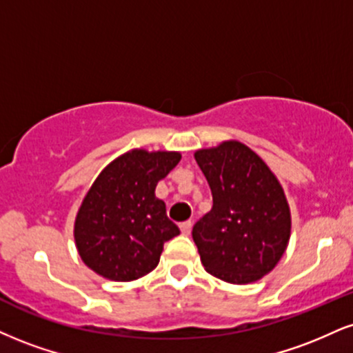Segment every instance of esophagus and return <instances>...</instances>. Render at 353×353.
Wrapping results in <instances>:
<instances>
[{
    "label": "esophagus",
    "instance_id": "34e87169",
    "mask_svg": "<svg viewBox=\"0 0 353 353\" xmlns=\"http://www.w3.org/2000/svg\"><path fill=\"white\" fill-rule=\"evenodd\" d=\"M181 232H182V235H190V232H192V223L190 222L181 223Z\"/></svg>",
    "mask_w": 353,
    "mask_h": 353
}]
</instances>
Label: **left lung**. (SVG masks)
<instances>
[{
	"label": "left lung",
	"instance_id": "left-lung-1",
	"mask_svg": "<svg viewBox=\"0 0 353 353\" xmlns=\"http://www.w3.org/2000/svg\"><path fill=\"white\" fill-rule=\"evenodd\" d=\"M214 205L194 225L207 273L232 284L261 279L278 265L291 236V210L278 177L235 139L194 152Z\"/></svg>",
	"mask_w": 353,
	"mask_h": 353
}]
</instances>
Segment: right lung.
<instances>
[{
  "label": "right lung",
  "mask_w": 353,
  "mask_h": 353,
  "mask_svg": "<svg viewBox=\"0 0 353 353\" xmlns=\"http://www.w3.org/2000/svg\"><path fill=\"white\" fill-rule=\"evenodd\" d=\"M181 161L177 151L131 150L113 159L85 194L74 223L77 252L103 278L128 283L158 266L179 235L154 190Z\"/></svg>",
  "instance_id": "1"
}]
</instances>
